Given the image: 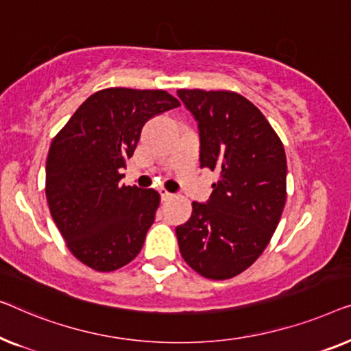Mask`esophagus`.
I'll return each instance as SVG.
<instances>
[{
  "label": "esophagus",
  "instance_id": "34e87169",
  "mask_svg": "<svg viewBox=\"0 0 351 351\" xmlns=\"http://www.w3.org/2000/svg\"><path fill=\"white\" fill-rule=\"evenodd\" d=\"M159 192H160V197H162V200H164V202L173 199V194H171V192H169L167 189H159Z\"/></svg>",
  "mask_w": 351,
  "mask_h": 351
}]
</instances>
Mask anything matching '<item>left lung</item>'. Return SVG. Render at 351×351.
<instances>
[{"mask_svg": "<svg viewBox=\"0 0 351 351\" xmlns=\"http://www.w3.org/2000/svg\"><path fill=\"white\" fill-rule=\"evenodd\" d=\"M199 122L200 169L218 173L208 204L192 202L176 227L182 259L210 280H227L264 253L286 204V154L280 136L250 100L230 90L181 88Z\"/></svg>", "mask_w": 351, "mask_h": 351, "instance_id": "1", "label": "left lung"}]
</instances>
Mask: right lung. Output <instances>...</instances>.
Listing matches in <instances>:
<instances>
[{
    "mask_svg": "<svg viewBox=\"0 0 351 351\" xmlns=\"http://www.w3.org/2000/svg\"><path fill=\"white\" fill-rule=\"evenodd\" d=\"M180 106L165 90L110 87L87 98L53 136L46 199L68 250L97 272H114L140 253L160 195L119 184L146 121Z\"/></svg>",
    "mask_w": 351,
    "mask_h": 351,
    "instance_id": "right-lung-1",
    "label": "right lung"
}]
</instances>
